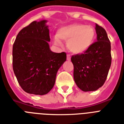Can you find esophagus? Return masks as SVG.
Wrapping results in <instances>:
<instances>
[{
	"label": "esophagus",
	"instance_id": "obj_1",
	"mask_svg": "<svg viewBox=\"0 0 124 124\" xmlns=\"http://www.w3.org/2000/svg\"><path fill=\"white\" fill-rule=\"evenodd\" d=\"M67 60H71V55H69V54H67Z\"/></svg>",
	"mask_w": 124,
	"mask_h": 124
}]
</instances>
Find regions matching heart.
Returning <instances> with one entry per match:
<instances>
[{
  "label": "heart",
  "instance_id": "heart-1",
  "mask_svg": "<svg viewBox=\"0 0 124 124\" xmlns=\"http://www.w3.org/2000/svg\"><path fill=\"white\" fill-rule=\"evenodd\" d=\"M95 38L93 27L83 24L73 23L64 26L58 30L55 42L60 44V41L67 43V48L75 54L83 53L90 48Z\"/></svg>",
  "mask_w": 124,
  "mask_h": 124
}]
</instances>
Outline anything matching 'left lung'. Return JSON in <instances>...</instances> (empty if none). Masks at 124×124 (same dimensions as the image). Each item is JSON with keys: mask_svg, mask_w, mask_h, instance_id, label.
I'll return each instance as SVG.
<instances>
[{"mask_svg": "<svg viewBox=\"0 0 124 124\" xmlns=\"http://www.w3.org/2000/svg\"><path fill=\"white\" fill-rule=\"evenodd\" d=\"M97 41L81 54L72 55L74 79L84 92L95 91L104 85L111 64V43L102 27L95 24Z\"/></svg>", "mask_w": 124, "mask_h": 124, "instance_id": "8db88e82", "label": "left lung"}]
</instances>
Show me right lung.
<instances>
[{
	"mask_svg": "<svg viewBox=\"0 0 124 124\" xmlns=\"http://www.w3.org/2000/svg\"><path fill=\"white\" fill-rule=\"evenodd\" d=\"M46 20L34 21L17 35L13 46V69L25 92L45 95L53 88L59 69L66 60V53L50 49Z\"/></svg>",
	"mask_w": 124,
	"mask_h": 124,
	"instance_id": "right-lung-1",
	"label": "right lung"
}]
</instances>
